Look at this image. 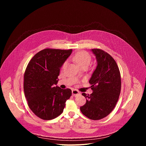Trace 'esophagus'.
Instances as JSON below:
<instances>
[{
  "label": "esophagus",
  "instance_id": "obj_1",
  "mask_svg": "<svg viewBox=\"0 0 146 146\" xmlns=\"http://www.w3.org/2000/svg\"><path fill=\"white\" fill-rule=\"evenodd\" d=\"M80 92L79 91H78L77 90H72V95L74 96H76L78 95H80Z\"/></svg>",
  "mask_w": 146,
  "mask_h": 146
}]
</instances>
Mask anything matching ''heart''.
Returning <instances> with one entry per match:
<instances>
[{
    "label": "heart",
    "mask_w": 146,
    "mask_h": 146,
    "mask_svg": "<svg viewBox=\"0 0 146 146\" xmlns=\"http://www.w3.org/2000/svg\"><path fill=\"white\" fill-rule=\"evenodd\" d=\"M72 60L75 62L79 66H88L90 65L91 57V55L86 51H81L76 52L72 56Z\"/></svg>",
    "instance_id": "1"
}]
</instances>
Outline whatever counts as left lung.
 Returning a JSON list of instances; mask_svg holds the SVG:
<instances>
[{
	"mask_svg": "<svg viewBox=\"0 0 146 146\" xmlns=\"http://www.w3.org/2000/svg\"><path fill=\"white\" fill-rule=\"evenodd\" d=\"M97 66L89 82L93 92L82 93L86 103L80 107L81 113L88 118L98 120L108 115L115 108L121 88L119 68L113 58L102 50L92 49Z\"/></svg>",
	"mask_w": 146,
	"mask_h": 146,
	"instance_id": "1",
	"label": "left lung"
}]
</instances>
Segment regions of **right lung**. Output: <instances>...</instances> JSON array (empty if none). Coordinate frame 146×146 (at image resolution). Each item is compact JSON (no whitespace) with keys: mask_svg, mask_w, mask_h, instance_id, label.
<instances>
[{"mask_svg":"<svg viewBox=\"0 0 146 146\" xmlns=\"http://www.w3.org/2000/svg\"><path fill=\"white\" fill-rule=\"evenodd\" d=\"M72 50L46 48L31 59L24 73V90L32 112L44 120L52 119L63 112L71 90L55 85L60 69Z\"/></svg>","mask_w":146,"mask_h":146,"instance_id":"right-lung-1","label":"right lung"}]
</instances>
